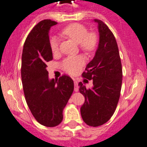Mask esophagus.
Wrapping results in <instances>:
<instances>
[{
  "mask_svg": "<svg viewBox=\"0 0 147 147\" xmlns=\"http://www.w3.org/2000/svg\"><path fill=\"white\" fill-rule=\"evenodd\" d=\"M74 80V84H75V92H78L79 90V88H78V82L76 79H73Z\"/></svg>",
  "mask_w": 147,
  "mask_h": 147,
  "instance_id": "esophagus-1",
  "label": "esophagus"
}]
</instances>
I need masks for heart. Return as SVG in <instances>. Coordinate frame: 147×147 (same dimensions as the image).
I'll return each mask as SVG.
<instances>
[{"label": "heart", "instance_id": "b5f03b06", "mask_svg": "<svg viewBox=\"0 0 147 147\" xmlns=\"http://www.w3.org/2000/svg\"><path fill=\"white\" fill-rule=\"evenodd\" d=\"M62 34L77 43L80 44L82 49L88 52L93 50L97 44V37L94 34H89L84 26L73 24L68 26L62 31ZM50 47L52 52L56 53L59 50V39L54 36L50 40ZM85 62L83 56H70L62 62V67L65 72L71 75L78 73Z\"/></svg>", "mask_w": 147, "mask_h": 147}]
</instances>
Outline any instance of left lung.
Listing matches in <instances>:
<instances>
[{
  "label": "left lung",
  "mask_w": 147,
  "mask_h": 147,
  "mask_svg": "<svg viewBox=\"0 0 147 147\" xmlns=\"http://www.w3.org/2000/svg\"><path fill=\"white\" fill-rule=\"evenodd\" d=\"M94 21L98 24L99 43L93 59L82 73V77L92 80L93 86L88 89L82 82L78 85L80 92L85 97V102L80 108L82 119L88 126L96 127L106 123L114 113L123 75L114 35L102 21Z\"/></svg>",
  "instance_id": "obj_1"
}]
</instances>
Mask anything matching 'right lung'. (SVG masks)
Returning <instances> with one entry per match:
<instances>
[{"label": "right lung", "mask_w": 147, "mask_h": 147, "mask_svg": "<svg viewBox=\"0 0 147 147\" xmlns=\"http://www.w3.org/2000/svg\"><path fill=\"white\" fill-rule=\"evenodd\" d=\"M57 24L43 20L33 28L24 45L21 80L26 101L40 124L54 127L62 122L63 109L74 90L72 78L64 75L50 80L47 62L52 60L49 32Z\"/></svg>", "instance_id": "1"}]
</instances>
